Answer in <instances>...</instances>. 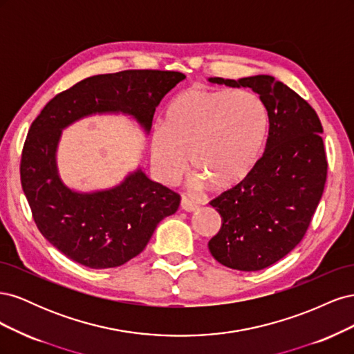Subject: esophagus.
I'll return each instance as SVG.
<instances>
[{
	"instance_id": "esophagus-1",
	"label": "esophagus",
	"mask_w": 354,
	"mask_h": 354,
	"mask_svg": "<svg viewBox=\"0 0 354 354\" xmlns=\"http://www.w3.org/2000/svg\"><path fill=\"white\" fill-rule=\"evenodd\" d=\"M180 207H181V209H183V211L194 212V211L198 209V203L187 199L186 196H183V198H181V201H180Z\"/></svg>"
}]
</instances>
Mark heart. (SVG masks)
<instances>
[{"instance_id":"1","label":"heart","mask_w":354,"mask_h":354,"mask_svg":"<svg viewBox=\"0 0 354 354\" xmlns=\"http://www.w3.org/2000/svg\"><path fill=\"white\" fill-rule=\"evenodd\" d=\"M267 111L248 90H186L171 100L151 134L158 176L176 183L190 165L196 187L230 189L251 173L263 151Z\"/></svg>"}]
</instances>
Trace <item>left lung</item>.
<instances>
[{"instance_id": "obj_1", "label": "left lung", "mask_w": 354, "mask_h": 354, "mask_svg": "<svg viewBox=\"0 0 354 354\" xmlns=\"http://www.w3.org/2000/svg\"><path fill=\"white\" fill-rule=\"evenodd\" d=\"M208 82L251 88L269 118L266 149L251 173L209 202L221 216V229L208 242L214 259L257 272L291 252L312 221L326 181L324 128L312 106L270 75Z\"/></svg>"}]
</instances>
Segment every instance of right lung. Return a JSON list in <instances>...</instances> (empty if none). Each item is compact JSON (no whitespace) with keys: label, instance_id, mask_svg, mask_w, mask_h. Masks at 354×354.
Returning <instances> with one entry per match:
<instances>
[{"label":"right lung","instance_id":"obj_1","mask_svg":"<svg viewBox=\"0 0 354 354\" xmlns=\"http://www.w3.org/2000/svg\"><path fill=\"white\" fill-rule=\"evenodd\" d=\"M185 78L147 69L94 75L57 94L32 122L20 164L22 189L42 236L68 259L90 269L130 261L159 221L177 211L180 196L140 165L108 189L68 186L57 164L63 130L94 115H122L149 136L158 104Z\"/></svg>","mask_w":354,"mask_h":354}]
</instances>
